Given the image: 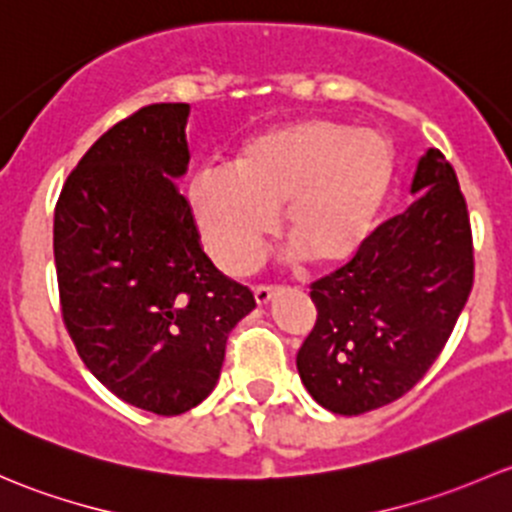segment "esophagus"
<instances>
[{
	"mask_svg": "<svg viewBox=\"0 0 512 512\" xmlns=\"http://www.w3.org/2000/svg\"><path fill=\"white\" fill-rule=\"evenodd\" d=\"M276 295H278V288H271V286H258L254 291V298L258 305H268Z\"/></svg>",
	"mask_w": 512,
	"mask_h": 512,
	"instance_id": "obj_1",
	"label": "esophagus"
}]
</instances>
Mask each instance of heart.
<instances>
[{"instance_id":"obj_1","label":"heart","mask_w":512,"mask_h":512,"mask_svg":"<svg viewBox=\"0 0 512 512\" xmlns=\"http://www.w3.org/2000/svg\"><path fill=\"white\" fill-rule=\"evenodd\" d=\"M234 167H209L189 184L194 221L217 266L249 273L281 212L288 256L333 271L370 241L392 192L397 150L377 128L305 118L246 140Z\"/></svg>"}]
</instances>
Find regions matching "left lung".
I'll use <instances>...</instances> for the list:
<instances>
[{"label": "left lung", "mask_w": 512, "mask_h": 512, "mask_svg": "<svg viewBox=\"0 0 512 512\" xmlns=\"http://www.w3.org/2000/svg\"><path fill=\"white\" fill-rule=\"evenodd\" d=\"M409 192L414 202L310 291L318 320L295 365L310 397L333 414H365L407 394L441 355L471 293L466 199L439 150L416 162Z\"/></svg>", "instance_id": "1"}]
</instances>
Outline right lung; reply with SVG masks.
Returning <instances> with one entry per match:
<instances>
[{"mask_svg":"<svg viewBox=\"0 0 512 512\" xmlns=\"http://www.w3.org/2000/svg\"><path fill=\"white\" fill-rule=\"evenodd\" d=\"M187 103H155L93 142L61 189L54 261L68 335L115 397L160 416L217 387L226 337L256 308L204 254L187 197Z\"/></svg>","mask_w":512,"mask_h":512,"instance_id":"right-lung-1","label":"right lung"}]
</instances>
